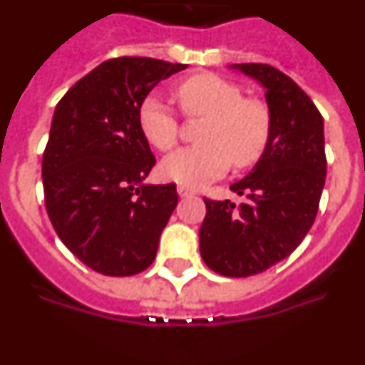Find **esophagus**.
Returning a JSON list of instances; mask_svg holds the SVG:
<instances>
[{
  "mask_svg": "<svg viewBox=\"0 0 365 365\" xmlns=\"http://www.w3.org/2000/svg\"><path fill=\"white\" fill-rule=\"evenodd\" d=\"M177 192H179L180 197H192V195H195V192L190 188H186V186H179V188H177Z\"/></svg>",
  "mask_w": 365,
  "mask_h": 365,
  "instance_id": "34e87169",
  "label": "esophagus"
}]
</instances>
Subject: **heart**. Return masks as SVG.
<instances>
[{
	"label": "heart",
	"mask_w": 365,
	"mask_h": 365,
	"mask_svg": "<svg viewBox=\"0 0 365 365\" xmlns=\"http://www.w3.org/2000/svg\"><path fill=\"white\" fill-rule=\"evenodd\" d=\"M180 109L188 117H206L201 146L182 148L160 164V175L186 188H201L235 168L252 166L265 151L272 130L269 106L245 98L243 89L217 74H193L175 89ZM138 128L160 151L179 140V120L159 96H146L138 106Z\"/></svg>",
	"instance_id": "1"
}]
</instances>
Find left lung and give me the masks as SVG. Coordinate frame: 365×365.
Listing matches in <instances>:
<instances>
[{
    "label": "left lung",
    "mask_w": 365,
    "mask_h": 365,
    "mask_svg": "<svg viewBox=\"0 0 365 365\" xmlns=\"http://www.w3.org/2000/svg\"><path fill=\"white\" fill-rule=\"evenodd\" d=\"M265 89L272 130L265 151L230 190L247 201L205 199L202 261L228 278L254 276L296 250L318 214L327 173L324 118L287 74L267 63H235Z\"/></svg>",
    "instance_id": "1"
}]
</instances>
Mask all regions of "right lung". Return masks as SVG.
I'll use <instances>...</instances> for the list:
<instances>
[{
  "instance_id": "right-lung-1",
  "label": "right lung",
  "mask_w": 365,
  "mask_h": 365,
  "mask_svg": "<svg viewBox=\"0 0 365 365\" xmlns=\"http://www.w3.org/2000/svg\"><path fill=\"white\" fill-rule=\"evenodd\" d=\"M122 56L86 74L58 102L43 151L45 208L62 243L104 276L153 263L175 210V185H146L155 166L138 106L160 80L186 69Z\"/></svg>"
}]
</instances>
